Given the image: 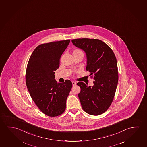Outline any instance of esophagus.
I'll use <instances>...</instances> for the list:
<instances>
[{
    "label": "esophagus",
    "mask_w": 147,
    "mask_h": 147,
    "mask_svg": "<svg viewBox=\"0 0 147 147\" xmlns=\"http://www.w3.org/2000/svg\"><path fill=\"white\" fill-rule=\"evenodd\" d=\"M72 82L73 86H75L76 84V82Z\"/></svg>",
    "instance_id": "obj_1"
}]
</instances>
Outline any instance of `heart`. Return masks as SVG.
I'll use <instances>...</instances> for the list:
<instances>
[{
	"instance_id": "1",
	"label": "heart",
	"mask_w": 147,
	"mask_h": 147,
	"mask_svg": "<svg viewBox=\"0 0 147 147\" xmlns=\"http://www.w3.org/2000/svg\"><path fill=\"white\" fill-rule=\"evenodd\" d=\"M74 51H77V52H82V51L80 50L79 49H76Z\"/></svg>"
}]
</instances>
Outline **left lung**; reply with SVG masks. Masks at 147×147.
<instances>
[{
  "label": "left lung",
  "instance_id": "1",
  "mask_svg": "<svg viewBox=\"0 0 147 147\" xmlns=\"http://www.w3.org/2000/svg\"><path fill=\"white\" fill-rule=\"evenodd\" d=\"M77 47L86 52V70L95 80L92 86L83 82L77 83L82 108L86 113L98 115L105 112L115 95L118 82L117 61L113 51L98 39L77 38L72 40Z\"/></svg>",
  "mask_w": 147,
  "mask_h": 147
}]
</instances>
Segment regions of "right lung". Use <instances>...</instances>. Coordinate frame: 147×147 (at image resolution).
Returning <instances> with one entry per match:
<instances>
[{
	"instance_id": "obj_1",
	"label": "right lung",
	"mask_w": 147,
	"mask_h": 147,
	"mask_svg": "<svg viewBox=\"0 0 147 147\" xmlns=\"http://www.w3.org/2000/svg\"><path fill=\"white\" fill-rule=\"evenodd\" d=\"M70 40L42 44L34 50L27 63L26 84L30 95L40 110L49 117H57L65 109L72 84L70 80L59 83L54 71Z\"/></svg>"
}]
</instances>
